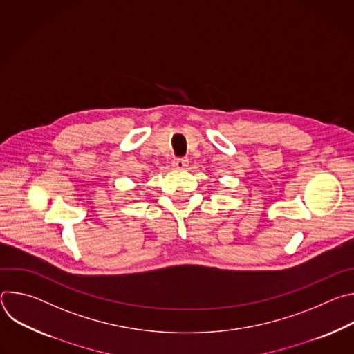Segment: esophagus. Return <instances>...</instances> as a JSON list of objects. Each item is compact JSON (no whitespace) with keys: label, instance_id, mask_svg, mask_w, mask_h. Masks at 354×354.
I'll return each mask as SVG.
<instances>
[{"label":"esophagus","instance_id":"34e87169","mask_svg":"<svg viewBox=\"0 0 354 354\" xmlns=\"http://www.w3.org/2000/svg\"><path fill=\"white\" fill-rule=\"evenodd\" d=\"M187 164H189V161L186 158H176V160H174L172 167L176 171H183L187 167Z\"/></svg>","mask_w":354,"mask_h":354}]
</instances>
